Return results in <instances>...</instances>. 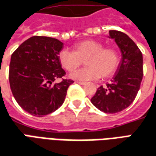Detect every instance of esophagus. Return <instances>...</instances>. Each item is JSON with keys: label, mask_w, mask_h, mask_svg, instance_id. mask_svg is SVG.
<instances>
[{"label": "esophagus", "mask_w": 156, "mask_h": 156, "mask_svg": "<svg viewBox=\"0 0 156 156\" xmlns=\"http://www.w3.org/2000/svg\"><path fill=\"white\" fill-rule=\"evenodd\" d=\"M77 83H78V84H81V85H84V84H86L85 82H80V81H77Z\"/></svg>", "instance_id": "34e87169"}]
</instances>
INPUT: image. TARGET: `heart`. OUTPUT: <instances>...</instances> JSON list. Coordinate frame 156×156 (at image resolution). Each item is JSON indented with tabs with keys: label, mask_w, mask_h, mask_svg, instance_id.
<instances>
[{
	"label": "heart",
	"mask_w": 156,
	"mask_h": 156,
	"mask_svg": "<svg viewBox=\"0 0 156 156\" xmlns=\"http://www.w3.org/2000/svg\"><path fill=\"white\" fill-rule=\"evenodd\" d=\"M73 51L62 50L58 59L64 69L73 72L82 64L83 60L85 67L71 74V78L87 81L100 77L108 78L118 67L119 52L113 47H104V44L94 40L80 41L73 46Z\"/></svg>",
	"instance_id": "1"
}]
</instances>
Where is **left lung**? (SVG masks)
<instances>
[{
	"label": "left lung",
	"mask_w": 156,
	"mask_h": 156,
	"mask_svg": "<svg viewBox=\"0 0 156 156\" xmlns=\"http://www.w3.org/2000/svg\"><path fill=\"white\" fill-rule=\"evenodd\" d=\"M109 35L118 45L122 60L112 82L97 89L91 102L101 112L113 114L127 108L134 101L142 82L143 55L126 34L110 30Z\"/></svg>",
	"instance_id": "obj_1"
}]
</instances>
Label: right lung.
<instances>
[{"mask_svg": "<svg viewBox=\"0 0 156 156\" xmlns=\"http://www.w3.org/2000/svg\"><path fill=\"white\" fill-rule=\"evenodd\" d=\"M63 43L57 39L33 36L21 44L11 56L9 82L17 104L29 114L42 116L52 113L63 104L68 87L73 83L63 79L58 54Z\"/></svg>", "mask_w": 156, "mask_h": 156, "instance_id": "add662e5", "label": "right lung"}]
</instances>
